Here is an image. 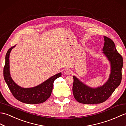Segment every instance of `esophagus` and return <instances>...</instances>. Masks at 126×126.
<instances>
[{"label": "esophagus", "instance_id": "34e87169", "mask_svg": "<svg viewBox=\"0 0 126 126\" xmlns=\"http://www.w3.org/2000/svg\"><path fill=\"white\" fill-rule=\"evenodd\" d=\"M64 73L67 74V75H68V74H70L71 73V71L69 69H65V70H64Z\"/></svg>", "mask_w": 126, "mask_h": 126}]
</instances>
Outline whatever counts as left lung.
<instances>
[{"label":"left lung","mask_w":126,"mask_h":126,"mask_svg":"<svg viewBox=\"0 0 126 126\" xmlns=\"http://www.w3.org/2000/svg\"><path fill=\"white\" fill-rule=\"evenodd\" d=\"M103 53L110 61V73L108 80L102 86L92 88L85 84L75 76L73 93L78 102L84 104H97L105 101L120 85L122 79L123 58L117 51L113 41L104 36Z\"/></svg>","instance_id":"obj_1"}]
</instances>
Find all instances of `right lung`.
Instances as JSON below:
<instances>
[{
  "label": "right lung",
  "instance_id": "1",
  "mask_svg": "<svg viewBox=\"0 0 126 126\" xmlns=\"http://www.w3.org/2000/svg\"><path fill=\"white\" fill-rule=\"evenodd\" d=\"M14 46L8 50L5 57L4 68V78L11 93L16 99L27 104H38L45 102L51 95L54 81L59 78L61 73L55 74L45 81L41 84L31 88H23L13 80L10 71V54Z\"/></svg>",
  "mask_w": 126,
  "mask_h": 126
}]
</instances>
